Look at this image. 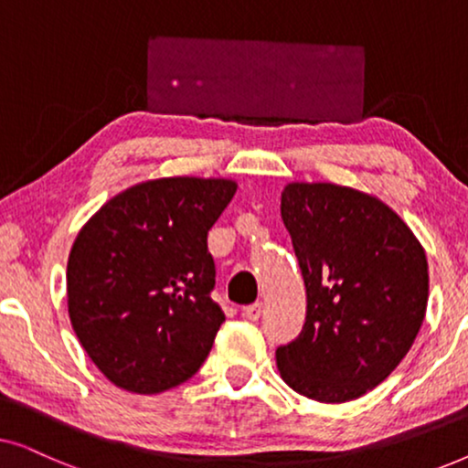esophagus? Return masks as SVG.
Wrapping results in <instances>:
<instances>
[{
	"label": "esophagus",
	"mask_w": 468,
	"mask_h": 468,
	"mask_svg": "<svg viewBox=\"0 0 468 468\" xmlns=\"http://www.w3.org/2000/svg\"><path fill=\"white\" fill-rule=\"evenodd\" d=\"M261 313H264V304L261 303H255V304H249L242 309V315H245L247 319H251V322H258V319L261 317Z\"/></svg>",
	"instance_id": "34e87169"
}]
</instances>
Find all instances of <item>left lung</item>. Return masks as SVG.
I'll return each mask as SVG.
<instances>
[{
	"instance_id": "1",
	"label": "left lung",
	"mask_w": 468,
	"mask_h": 468,
	"mask_svg": "<svg viewBox=\"0 0 468 468\" xmlns=\"http://www.w3.org/2000/svg\"><path fill=\"white\" fill-rule=\"evenodd\" d=\"M281 219L304 279L306 317L277 349L279 373L306 399H360L399 367L424 322V249L392 208L341 185L290 183Z\"/></svg>"
}]
</instances>
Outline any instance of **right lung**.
Here are the masks:
<instances>
[{
  "mask_svg": "<svg viewBox=\"0 0 468 468\" xmlns=\"http://www.w3.org/2000/svg\"><path fill=\"white\" fill-rule=\"evenodd\" d=\"M236 194L226 178H157L108 200L76 236L68 311L114 386L159 394L207 360L219 325L207 236Z\"/></svg>",
  "mask_w": 468,
  "mask_h": 468,
  "instance_id": "right-lung-1",
  "label": "right lung"
}]
</instances>
